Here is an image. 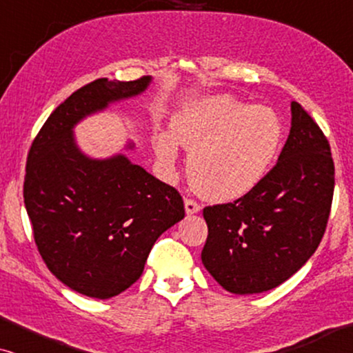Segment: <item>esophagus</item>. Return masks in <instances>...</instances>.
I'll return each mask as SVG.
<instances>
[{"label": "esophagus", "instance_id": "1", "mask_svg": "<svg viewBox=\"0 0 353 353\" xmlns=\"http://www.w3.org/2000/svg\"><path fill=\"white\" fill-rule=\"evenodd\" d=\"M185 210L188 215L197 214V212H201V205L194 199H185Z\"/></svg>", "mask_w": 353, "mask_h": 353}]
</instances>
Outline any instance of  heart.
I'll list each match as a JSON object with an SVG mask.
<instances>
[{
    "label": "heart",
    "instance_id": "b5f03b06",
    "mask_svg": "<svg viewBox=\"0 0 353 353\" xmlns=\"http://www.w3.org/2000/svg\"><path fill=\"white\" fill-rule=\"evenodd\" d=\"M172 134L156 138V152L173 167L178 144L190 154L194 190L212 201L239 199L257 188L276 157L281 127L273 110L245 105L231 96H210L173 115Z\"/></svg>",
    "mask_w": 353,
    "mask_h": 353
}]
</instances>
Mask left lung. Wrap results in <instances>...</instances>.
Instances as JSON below:
<instances>
[{"instance_id": "left-lung-1", "label": "left lung", "mask_w": 353, "mask_h": 353, "mask_svg": "<svg viewBox=\"0 0 353 353\" xmlns=\"http://www.w3.org/2000/svg\"><path fill=\"white\" fill-rule=\"evenodd\" d=\"M291 132L262 183L230 204L205 207L201 259L233 294H259L299 272L325 234L334 192L330 143L296 101Z\"/></svg>"}]
</instances>
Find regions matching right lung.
Masks as SVG:
<instances>
[{
  "label": "right lung",
  "instance_id": "right-lung-1",
  "mask_svg": "<svg viewBox=\"0 0 353 353\" xmlns=\"http://www.w3.org/2000/svg\"><path fill=\"white\" fill-rule=\"evenodd\" d=\"M151 81L98 79L81 86L48 117L28 151L23 202L38 252L83 296L110 299L128 289L159 236L185 216L175 188L122 152L86 156L74 137L77 123L144 93Z\"/></svg>",
  "mask_w": 353,
  "mask_h": 353
}]
</instances>
